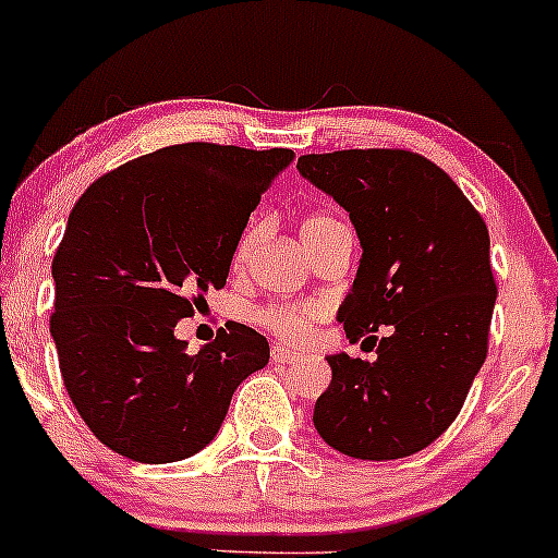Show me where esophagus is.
Instances as JSON below:
<instances>
[{
    "mask_svg": "<svg viewBox=\"0 0 558 558\" xmlns=\"http://www.w3.org/2000/svg\"><path fill=\"white\" fill-rule=\"evenodd\" d=\"M271 361L274 363H290V366H295V363H303V355L292 353V350H287V348H281V345H274Z\"/></svg>",
    "mask_w": 558,
    "mask_h": 558,
    "instance_id": "34e87169",
    "label": "esophagus"
}]
</instances>
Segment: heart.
Returning <instances> with one entry per match:
<instances>
[{
	"label": "heart",
	"instance_id": "1",
	"mask_svg": "<svg viewBox=\"0 0 558 558\" xmlns=\"http://www.w3.org/2000/svg\"><path fill=\"white\" fill-rule=\"evenodd\" d=\"M335 221V218L329 216H311L303 221V240H311L313 234H316L318 229L327 227V223ZM250 236L245 240V245L242 250L247 247ZM255 322L260 324V327L271 329L274 335H279L281 340H292V342H300L305 335H308V327L313 322V311H305V308H295V305H268V308H258L253 313Z\"/></svg>",
	"mask_w": 558,
	"mask_h": 558
}]
</instances>
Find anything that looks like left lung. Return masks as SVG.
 <instances>
[{"label": "left lung", "instance_id": "obj_1", "mask_svg": "<svg viewBox=\"0 0 558 558\" xmlns=\"http://www.w3.org/2000/svg\"><path fill=\"white\" fill-rule=\"evenodd\" d=\"M298 171L348 213L363 250L337 322L348 340L387 329L366 337L377 361L327 355L313 427L350 459L418 453L485 363L498 298L485 221L442 168L405 149L303 155Z\"/></svg>", "mask_w": 558, "mask_h": 558}]
</instances>
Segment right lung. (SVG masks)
<instances>
[{"label":"right lung","mask_w":558,"mask_h":558,"mask_svg":"<svg viewBox=\"0 0 558 558\" xmlns=\"http://www.w3.org/2000/svg\"><path fill=\"white\" fill-rule=\"evenodd\" d=\"M292 160V149L173 144L97 179L71 210L49 331L68 396L110 450L140 464L190 459L268 363V340L245 324L197 353L173 329L227 284L250 213Z\"/></svg>","instance_id":"right-lung-1"}]
</instances>
